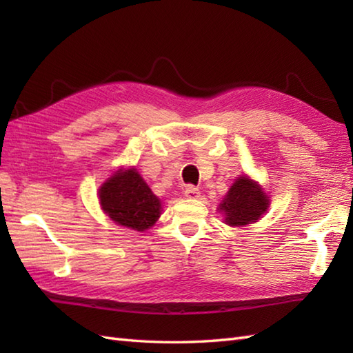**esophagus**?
<instances>
[{
  "label": "esophagus",
  "mask_w": 353,
  "mask_h": 353,
  "mask_svg": "<svg viewBox=\"0 0 353 353\" xmlns=\"http://www.w3.org/2000/svg\"><path fill=\"white\" fill-rule=\"evenodd\" d=\"M183 194H185V197H188V199H199L200 197V190L196 188L194 185H186Z\"/></svg>",
  "instance_id": "1"
}]
</instances>
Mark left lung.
Returning <instances> with one entry per match:
<instances>
[{
  "mask_svg": "<svg viewBox=\"0 0 353 353\" xmlns=\"http://www.w3.org/2000/svg\"><path fill=\"white\" fill-rule=\"evenodd\" d=\"M268 205L270 199L261 185L249 176H239L219 205V211L224 214V223L239 228L256 223Z\"/></svg>",
  "mask_w": 353,
  "mask_h": 353,
  "instance_id": "obj_1",
  "label": "left lung"
}]
</instances>
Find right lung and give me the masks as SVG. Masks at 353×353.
Instances as JSON below:
<instances>
[{
  "label": "right lung",
  "instance_id": "obj_1",
  "mask_svg": "<svg viewBox=\"0 0 353 353\" xmlns=\"http://www.w3.org/2000/svg\"><path fill=\"white\" fill-rule=\"evenodd\" d=\"M100 205L109 219L123 228L144 232L161 216L162 205L137 168L115 171L99 190Z\"/></svg>",
  "mask_w": 353,
  "mask_h": 353
}]
</instances>
